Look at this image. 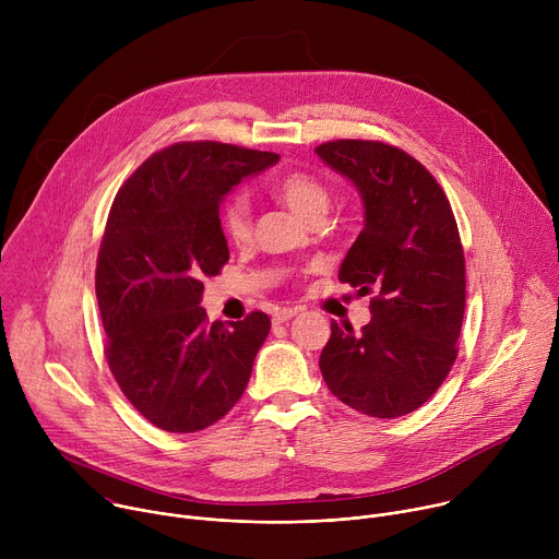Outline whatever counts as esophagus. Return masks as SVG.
Wrapping results in <instances>:
<instances>
[{
  "label": "esophagus",
  "instance_id": "obj_1",
  "mask_svg": "<svg viewBox=\"0 0 559 559\" xmlns=\"http://www.w3.org/2000/svg\"><path fill=\"white\" fill-rule=\"evenodd\" d=\"M298 313V309H294V307H287V309H276L274 311V316H272V321L276 323V325H281V323H287V321H292V318Z\"/></svg>",
  "mask_w": 559,
  "mask_h": 559
}]
</instances>
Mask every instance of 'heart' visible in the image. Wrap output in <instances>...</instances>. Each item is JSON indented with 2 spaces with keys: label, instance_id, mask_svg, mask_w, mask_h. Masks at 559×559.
<instances>
[{
  "label": "heart",
  "instance_id": "b5f03b06",
  "mask_svg": "<svg viewBox=\"0 0 559 559\" xmlns=\"http://www.w3.org/2000/svg\"><path fill=\"white\" fill-rule=\"evenodd\" d=\"M274 194L285 207H289L305 223L323 221L332 203L330 190L307 173H287L276 181ZM221 225L231 243L241 246L250 241L252 205L246 192H236L225 201L221 210Z\"/></svg>",
  "mask_w": 559,
  "mask_h": 559
}]
</instances>
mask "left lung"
Masks as SVG:
<instances>
[{
  "label": "left lung",
  "mask_w": 559,
  "mask_h": 559,
  "mask_svg": "<svg viewBox=\"0 0 559 559\" xmlns=\"http://www.w3.org/2000/svg\"><path fill=\"white\" fill-rule=\"evenodd\" d=\"M316 154L354 183L365 207L338 278L376 294L360 332L332 323L318 365L352 409L371 418L412 414L457 356L466 283L455 216L431 173L401 147L341 139Z\"/></svg>",
  "instance_id": "left-lung-1"
}]
</instances>
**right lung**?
<instances>
[{
  "label": "right lung",
  "instance_id": "obj_1",
  "mask_svg": "<svg viewBox=\"0 0 559 559\" xmlns=\"http://www.w3.org/2000/svg\"><path fill=\"white\" fill-rule=\"evenodd\" d=\"M278 154L216 141L152 154L117 192L97 259L108 367L134 409L170 433L221 420L243 395L270 316L210 323L203 278L229 259L218 207Z\"/></svg>",
  "mask_w": 559,
  "mask_h": 559
}]
</instances>
